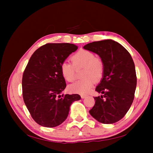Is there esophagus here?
Instances as JSON below:
<instances>
[{
  "label": "esophagus",
  "instance_id": "esophagus-1",
  "mask_svg": "<svg viewBox=\"0 0 153 153\" xmlns=\"http://www.w3.org/2000/svg\"><path fill=\"white\" fill-rule=\"evenodd\" d=\"M80 96H81V98L82 99H84V98H85L86 97H87V95H85V94H81Z\"/></svg>",
  "mask_w": 153,
  "mask_h": 153
}]
</instances>
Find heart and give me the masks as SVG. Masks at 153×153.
Here are the masks:
<instances>
[{"label": "heart", "instance_id": "b5f03b06", "mask_svg": "<svg viewBox=\"0 0 153 153\" xmlns=\"http://www.w3.org/2000/svg\"><path fill=\"white\" fill-rule=\"evenodd\" d=\"M71 60L73 63L63 62L60 66L62 77L68 82L75 78V68L83 67L81 73L82 79L69 86V90L73 93L85 94L93 85L94 81H100L103 76L105 66L102 60L96 57L95 54L87 50H80L74 53Z\"/></svg>", "mask_w": 153, "mask_h": 153}]
</instances>
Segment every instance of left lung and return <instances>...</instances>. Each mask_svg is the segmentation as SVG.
Masks as SVG:
<instances>
[{
    "label": "left lung",
    "mask_w": 153,
    "mask_h": 153,
    "mask_svg": "<svg viewBox=\"0 0 153 153\" xmlns=\"http://www.w3.org/2000/svg\"><path fill=\"white\" fill-rule=\"evenodd\" d=\"M84 48L98 54L104 63L105 72L96 91L103 94L94 97L90 114L103 124L121 120L133 103L137 86L135 64L128 50L112 39L88 43Z\"/></svg>",
    "instance_id": "1"
}]
</instances>
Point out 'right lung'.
<instances>
[{
    "instance_id": "obj_1",
    "label": "right lung",
    "mask_w": 153,
    "mask_h": 153,
    "mask_svg": "<svg viewBox=\"0 0 153 153\" xmlns=\"http://www.w3.org/2000/svg\"><path fill=\"white\" fill-rule=\"evenodd\" d=\"M78 47L70 43H47L32 55L22 77L24 103L34 121L53 128L66 119L69 107L80 95L62 94L66 84L60 66Z\"/></svg>"
}]
</instances>
